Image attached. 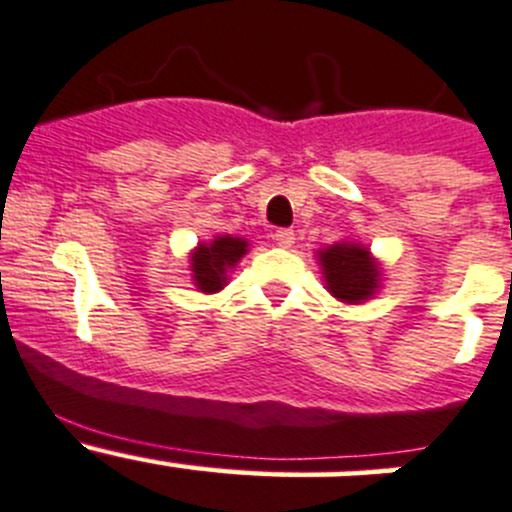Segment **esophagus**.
I'll use <instances>...</instances> for the list:
<instances>
[{
	"instance_id": "34e87169",
	"label": "esophagus",
	"mask_w": 512,
	"mask_h": 512,
	"mask_svg": "<svg viewBox=\"0 0 512 512\" xmlns=\"http://www.w3.org/2000/svg\"><path fill=\"white\" fill-rule=\"evenodd\" d=\"M273 241H276L281 249H291L293 241H296V234H293L291 229H278L276 234H273Z\"/></svg>"
}]
</instances>
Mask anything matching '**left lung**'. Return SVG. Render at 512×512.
<instances>
[{
    "instance_id": "1",
    "label": "left lung",
    "mask_w": 512,
    "mask_h": 512,
    "mask_svg": "<svg viewBox=\"0 0 512 512\" xmlns=\"http://www.w3.org/2000/svg\"><path fill=\"white\" fill-rule=\"evenodd\" d=\"M328 291L346 303L366 301L378 288V268L368 251L358 244H336L321 251Z\"/></svg>"
}]
</instances>
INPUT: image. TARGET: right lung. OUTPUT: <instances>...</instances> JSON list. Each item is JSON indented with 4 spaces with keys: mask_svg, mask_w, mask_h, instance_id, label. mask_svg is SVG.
Returning a JSON list of instances; mask_svg holds the SVG:
<instances>
[{
    "mask_svg": "<svg viewBox=\"0 0 512 512\" xmlns=\"http://www.w3.org/2000/svg\"><path fill=\"white\" fill-rule=\"evenodd\" d=\"M246 241L234 236H219L214 244H201L199 251L191 256V271H194L196 286L204 293H214L224 288L226 268L234 266L246 254Z\"/></svg>",
    "mask_w": 512,
    "mask_h": 512,
    "instance_id": "1",
    "label": "right lung"
}]
</instances>
